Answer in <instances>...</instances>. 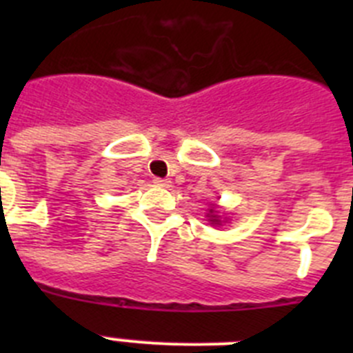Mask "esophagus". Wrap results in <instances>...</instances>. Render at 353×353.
Returning <instances> with one entry per match:
<instances>
[{
	"label": "esophagus",
	"mask_w": 353,
	"mask_h": 353,
	"mask_svg": "<svg viewBox=\"0 0 353 353\" xmlns=\"http://www.w3.org/2000/svg\"><path fill=\"white\" fill-rule=\"evenodd\" d=\"M154 183L157 187H170V180L168 179H154Z\"/></svg>",
	"instance_id": "obj_1"
}]
</instances>
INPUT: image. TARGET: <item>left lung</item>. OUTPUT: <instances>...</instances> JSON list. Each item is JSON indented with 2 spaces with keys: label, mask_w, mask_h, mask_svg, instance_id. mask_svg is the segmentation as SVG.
Masks as SVG:
<instances>
[{
  "label": "left lung",
  "mask_w": 353,
  "mask_h": 353,
  "mask_svg": "<svg viewBox=\"0 0 353 353\" xmlns=\"http://www.w3.org/2000/svg\"><path fill=\"white\" fill-rule=\"evenodd\" d=\"M207 217H208V221H210V224H221L219 215H217V212H215L214 208H210V214H208Z\"/></svg>",
  "instance_id": "obj_1"
}]
</instances>
